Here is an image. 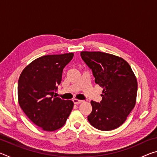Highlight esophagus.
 <instances>
[{"label":"esophagus","mask_w":157,"mask_h":157,"mask_svg":"<svg viewBox=\"0 0 157 157\" xmlns=\"http://www.w3.org/2000/svg\"><path fill=\"white\" fill-rule=\"evenodd\" d=\"M74 104L75 105H78V104H80V103L82 102V100H78V99H76V98H75V99L73 100Z\"/></svg>","instance_id":"1"}]
</instances>
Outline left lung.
<instances>
[{
	"mask_svg": "<svg viewBox=\"0 0 157 157\" xmlns=\"http://www.w3.org/2000/svg\"><path fill=\"white\" fill-rule=\"evenodd\" d=\"M80 55L92 70L95 82L103 89L101 102H91L89 122L102 131L118 128L136 105V76L129 63L120 57L102 52L82 51Z\"/></svg>",
	"mask_w": 157,
	"mask_h": 157,
	"instance_id": "1",
	"label": "left lung"
}]
</instances>
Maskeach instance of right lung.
Returning <instances> with one entry per match:
<instances>
[{"label": "right lung", "instance_id": "1", "mask_svg": "<svg viewBox=\"0 0 157 157\" xmlns=\"http://www.w3.org/2000/svg\"><path fill=\"white\" fill-rule=\"evenodd\" d=\"M73 53L39 57L23 69L18 82V101L30 121L48 132L59 129L66 123L73 107L72 100L54 94L62 81L63 69Z\"/></svg>", "mask_w": 157, "mask_h": 157}]
</instances>
